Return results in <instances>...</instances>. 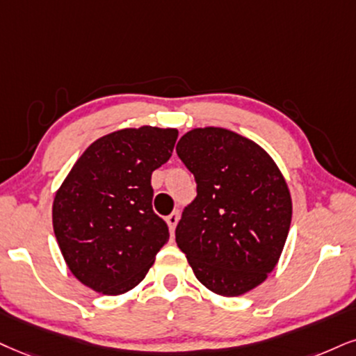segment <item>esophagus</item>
<instances>
[{"label": "esophagus", "instance_id": "34e87169", "mask_svg": "<svg viewBox=\"0 0 356 356\" xmlns=\"http://www.w3.org/2000/svg\"><path fill=\"white\" fill-rule=\"evenodd\" d=\"M178 221H179V213L178 211H173L170 214V216H166V225H168L171 232L175 231V227H177Z\"/></svg>", "mask_w": 356, "mask_h": 356}]
</instances>
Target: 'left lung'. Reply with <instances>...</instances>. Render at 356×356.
Instances as JSON below:
<instances>
[{"label": "left lung", "mask_w": 356, "mask_h": 356, "mask_svg": "<svg viewBox=\"0 0 356 356\" xmlns=\"http://www.w3.org/2000/svg\"><path fill=\"white\" fill-rule=\"evenodd\" d=\"M177 153L198 185L177 226L178 248L211 292L252 291L277 266L291 227L282 171L261 145L222 127L186 131Z\"/></svg>", "instance_id": "left-lung-1"}]
</instances>
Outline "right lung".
Wrapping results in <instances>:
<instances>
[{
    "label": "right lung",
    "instance_id": "right-lung-1",
    "mask_svg": "<svg viewBox=\"0 0 356 356\" xmlns=\"http://www.w3.org/2000/svg\"><path fill=\"white\" fill-rule=\"evenodd\" d=\"M177 129L143 125L92 142L77 158L52 203V226L69 270L104 296L142 282L168 243L152 208V173L170 160Z\"/></svg>",
    "mask_w": 356,
    "mask_h": 356
}]
</instances>
